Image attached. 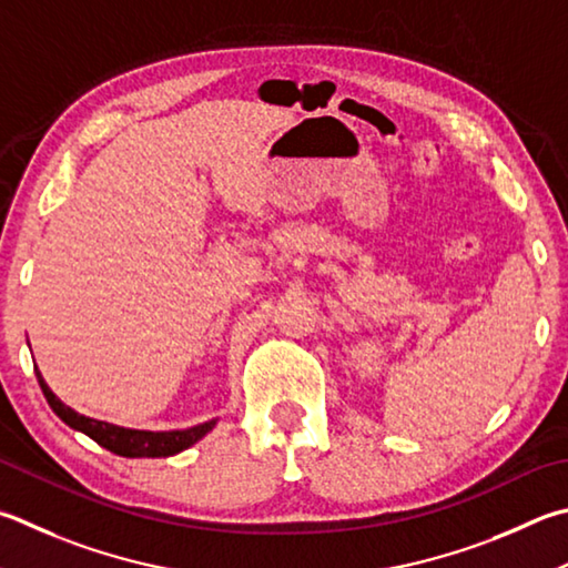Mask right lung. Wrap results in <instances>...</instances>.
Here are the masks:
<instances>
[{
    "label": "right lung",
    "instance_id": "add662e5",
    "mask_svg": "<svg viewBox=\"0 0 568 568\" xmlns=\"http://www.w3.org/2000/svg\"><path fill=\"white\" fill-rule=\"evenodd\" d=\"M39 387L44 392V397L49 402V407L57 412V417L67 422L69 427H74L79 432H84L87 437H91L104 449L113 452L119 457H171L179 455V452L189 449L195 445L201 437L209 435V432L215 427V419L203 422V425H195L189 429H171V432H149V429H126V427H116L109 425V422L101 419H91L79 415L71 407H67L54 392H51L41 377L39 369L34 367Z\"/></svg>",
    "mask_w": 568,
    "mask_h": 568
}]
</instances>
